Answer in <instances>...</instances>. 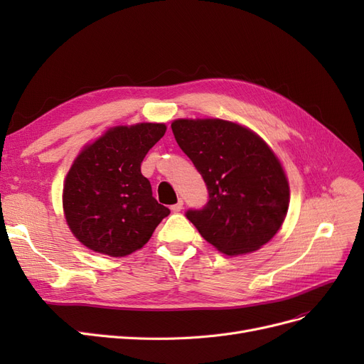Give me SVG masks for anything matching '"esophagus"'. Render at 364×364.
Listing matches in <instances>:
<instances>
[{
  "label": "esophagus",
  "instance_id": "esophagus-1",
  "mask_svg": "<svg viewBox=\"0 0 364 364\" xmlns=\"http://www.w3.org/2000/svg\"><path fill=\"white\" fill-rule=\"evenodd\" d=\"M182 206H183V202H182V199H179V200H178V203L171 205V211H173V213H181Z\"/></svg>",
  "mask_w": 364,
  "mask_h": 364
}]
</instances>
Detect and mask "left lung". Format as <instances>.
I'll use <instances>...</instances> for the list:
<instances>
[{
	"label": "left lung",
	"mask_w": 364,
	"mask_h": 364,
	"mask_svg": "<svg viewBox=\"0 0 364 364\" xmlns=\"http://www.w3.org/2000/svg\"><path fill=\"white\" fill-rule=\"evenodd\" d=\"M173 135L202 174L208 202L186 218L226 255L258 250L278 232L290 190L279 161L258 135L225 119H176Z\"/></svg>",
	"instance_id": "8db88e82"
}]
</instances>
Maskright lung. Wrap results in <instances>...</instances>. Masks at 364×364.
Masks as SVG:
<instances>
[{"label":"right lung","instance_id":"1","mask_svg":"<svg viewBox=\"0 0 364 364\" xmlns=\"http://www.w3.org/2000/svg\"><path fill=\"white\" fill-rule=\"evenodd\" d=\"M164 124L107 130L73 164L63 186V209L75 238L94 252L124 257L144 246L170 209L153 197L141 173Z\"/></svg>","mask_w":364,"mask_h":364}]
</instances>
